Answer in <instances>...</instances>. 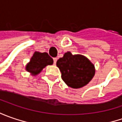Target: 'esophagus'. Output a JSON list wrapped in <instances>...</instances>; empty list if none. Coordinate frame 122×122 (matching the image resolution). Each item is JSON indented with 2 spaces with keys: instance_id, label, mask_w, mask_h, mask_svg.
I'll return each instance as SVG.
<instances>
[{
  "instance_id": "esophagus-1",
  "label": "esophagus",
  "mask_w": 122,
  "mask_h": 122,
  "mask_svg": "<svg viewBox=\"0 0 122 122\" xmlns=\"http://www.w3.org/2000/svg\"><path fill=\"white\" fill-rule=\"evenodd\" d=\"M53 60H54V64H56V62H57V58H54Z\"/></svg>"
}]
</instances>
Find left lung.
I'll use <instances>...</instances> for the list:
<instances>
[{
	"label": "left lung",
	"mask_w": 122,
	"mask_h": 122,
	"mask_svg": "<svg viewBox=\"0 0 122 122\" xmlns=\"http://www.w3.org/2000/svg\"><path fill=\"white\" fill-rule=\"evenodd\" d=\"M56 65L66 84L76 89L87 85L95 73L94 64L86 57L81 55H72L69 51L58 60Z\"/></svg>",
	"instance_id": "obj_1"
}]
</instances>
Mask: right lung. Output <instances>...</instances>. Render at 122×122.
I'll return each mask as SVG.
<instances>
[{"mask_svg":"<svg viewBox=\"0 0 122 122\" xmlns=\"http://www.w3.org/2000/svg\"><path fill=\"white\" fill-rule=\"evenodd\" d=\"M54 62L47 53H40L35 51L33 56L30 59V62L26 66V71L36 75L40 73L47 65H51Z\"/></svg>","mask_w":122,"mask_h":122,"instance_id":"right-lung-1","label":"right lung"}]
</instances>
